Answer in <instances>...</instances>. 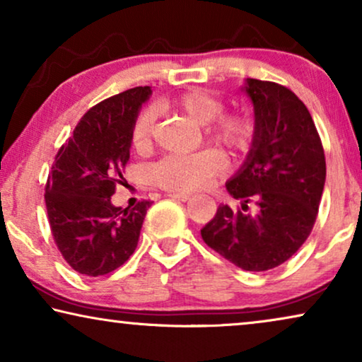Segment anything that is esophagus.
Masks as SVG:
<instances>
[{
  "label": "esophagus",
  "instance_id": "34e87169",
  "mask_svg": "<svg viewBox=\"0 0 362 362\" xmlns=\"http://www.w3.org/2000/svg\"><path fill=\"white\" fill-rule=\"evenodd\" d=\"M168 197H171V199H176V201H182V202L191 199V196L186 194V192H170Z\"/></svg>",
  "mask_w": 362,
  "mask_h": 362
}]
</instances>
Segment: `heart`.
Wrapping results in <instances>:
<instances>
[{
	"mask_svg": "<svg viewBox=\"0 0 362 362\" xmlns=\"http://www.w3.org/2000/svg\"><path fill=\"white\" fill-rule=\"evenodd\" d=\"M168 107L180 110L199 125L206 127V135L227 151H242L249 145L252 123L242 113L222 112V100L202 88H187L173 97ZM156 112L143 108L132 125V145L136 151L146 153L153 145ZM224 173V161L214 151L192 155H166L150 168L153 185L166 191L192 192L211 186Z\"/></svg>",
	"mask_w": 362,
	"mask_h": 362,
	"instance_id": "b5f03b06",
	"label": "heart"
}]
</instances>
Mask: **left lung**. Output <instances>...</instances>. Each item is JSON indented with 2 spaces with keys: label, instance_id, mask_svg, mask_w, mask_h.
<instances>
[{
  "label": "left lung",
  "instance_id": "obj_1",
  "mask_svg": "<svg viewBox=\"0 0 362 362\" xmlns=\"http://www.w3.org/2000/svg\"><path fill=\"white\" fill-rule=\"evenodd\" d=\"M254 138L226 182L240 206L221 204L202 240L230 264L265 272L290 259L313 229L326 180L325 151L305 103L280 83L247 78Z\"/></svg>",
  "mask_w": 362,
  "mask_h": 362
}]
</instances>
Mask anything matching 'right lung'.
Segmentation results:
<instances>
[{"instance_id": "1", "label": "right lung", "mask_w": 362, "mask_h": 362, "mask_svg": "<svg viewBox=\"0 0 362 362\" xmlns=\"http://www.w3.org/2000/svg\"><path fill=\"white\" fill-rule=\"evenodd\" d=\"M150 87H135L97 103L61 146L46 185V209L54 242L78 274L100 276L125 264L151 201L117 207L110 197L125 181L132 125Z\"/></svg>"}]
</instances>
